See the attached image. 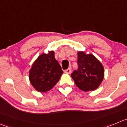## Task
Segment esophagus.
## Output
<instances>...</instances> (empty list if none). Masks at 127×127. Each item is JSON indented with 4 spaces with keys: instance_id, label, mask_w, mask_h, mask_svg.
I'll list each match as a JSON object with an SVG mask.
<instances>
[{
    "instance_id": "obj_1",
    "label": "esophagus",
    "mask_w": 127,
    "mask_h": 127,
    "mask_svg": "<svg viewBox=\"0 0 127 127\" xmlns=\"http://www.w3.org/2000/svg\"><path fill=\"white\" fill-rule=\"evenodd\" d=\"M71 70H71V68L70 67H69L68 69L65 70L64 71V72L65 73H68V74H70V73H71Z\"/></svg>"
}]
</instances>
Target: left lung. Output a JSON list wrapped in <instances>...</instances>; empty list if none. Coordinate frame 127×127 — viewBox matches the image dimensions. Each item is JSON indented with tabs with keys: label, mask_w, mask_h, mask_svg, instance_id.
Returning a JSON list of instances; mask_svg holds the SVG:
<instances>
[{
	"label": "left lung",
	"mask_w": 127,
	"mask_h": 127,
	"mask_svg": "<svg viewBox=\"0 0 127 127\" xmlns=\"http://www.w3.org/2000/svg\"><path fill=\"white\" fill-rule=\"evenodd\" d=\"M77 70L71 77L78 89L89 92L97 89L104 78V68L102 63L94 55L82 51L78 52Z\"/></svg>",
	"instance_id": "left-lung-1"
}]
</instances>
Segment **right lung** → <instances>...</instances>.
Instances as JSON below:
<instances>
[{"instance_id":"1","label":"right lung","mask_w":127,"mask_h":127,"mask_svg":"<svg viewBox=\"0 0 127 127\" xmlns=\"http://www.w3.org/2000/svg\"><path fill=\"white\" fill-rule=\"evenodd\" d=\"M54 51L41 54L35 60L29 71L31 84L37 91L46 92L59 82L63 73Z\"/></svg>"}]
</instances>
